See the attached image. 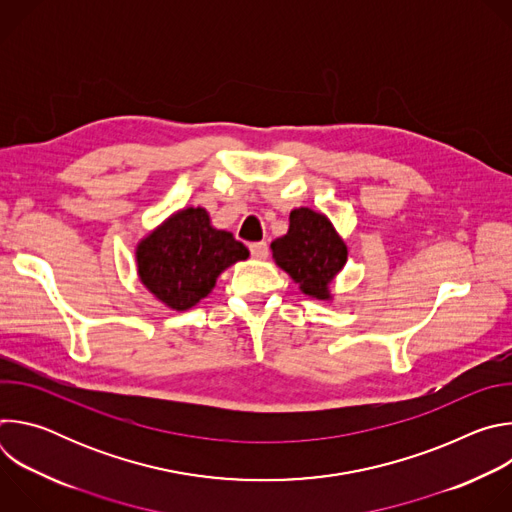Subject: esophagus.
<instances>
[{
  "label": "esophagus",
  "instance_id": "34e87169",
  "mask_svg": "<svg viewBox=\"0 0 512 512\" xmlns=\"http://www.w3.org/2000/svg\"><path fill=\"white\" fill-rule=\"evenodd\" d=\"M249 249H251V255H253L255 259H267V255H269L267 243H253Z\"/></svg>",
  "mask_w": 512,
  "mask_h": 512
}]
</instances>
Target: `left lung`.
Masks as SVG:
<instances>
[{
	"label": "left lung",
	"instance_id": "8db88e82",
	"mask_svg": "<svg viewBox=\"0 0 512 512\" xmlns=\"http://www.w3.org/2000/svg\"><path fill=\"white\" fill-rule=\"evenodd\" d=\"M275 265L294 279L302 294L330 302L332 281L348 259V247L330 218L308 206L289 212V229L271 243Z\"/></svg>",
	"mask_w": 512,
	"mask_h": 512
}]
</instances>
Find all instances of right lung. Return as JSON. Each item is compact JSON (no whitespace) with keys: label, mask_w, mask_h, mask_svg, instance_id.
<instances>
[{"label":"right lung","mask_w":512,"mask_h":512,"mask_svg":"<svg viewBox=\"0 0 512 512\" xmlns=\"http://www.w3.org/2000/svg\"><path fill=\"white\" fill-rule=\"evenodd\" d=\"M249 259V249L233 233L216 229L202 206L172 212L135 247L143 287L166 308L184 312L206 298L218 275Z\"/></svg>","instance_id":"right-lung-1"}]
</instances>
